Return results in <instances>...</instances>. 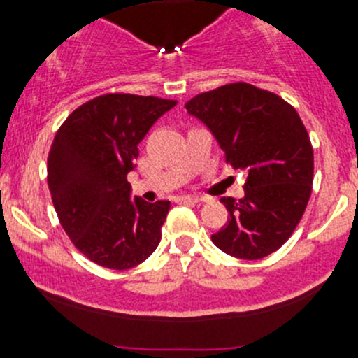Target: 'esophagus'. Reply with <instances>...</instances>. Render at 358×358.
I'll list each match as a JSON object with an SVG mask.
<instances>
[{"instance_id": "esophagus-1", "label": "esophagus", "mask_w": 358, "mask_h": 358, "mask_svg": "<svg viewBox=\"0 0 358 358\" xmlns=\"http://www.w3.org/2000/svg\"><path fill=\"white\" fill-rule=\"evenodd\" d=\"M180 201H182V202H192V204H199V202H202L201 197H196V196H182V197H180Z\"/></svg>"}]
</instances>
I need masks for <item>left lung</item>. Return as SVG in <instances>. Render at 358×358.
I'll return each instance as SVG.
<instances>
[{"label":"left lung","instance_id":"left-lung-1","mask_svg":"<svg viewBox=\"0 0 358 358\" xmlns=\"http://www.w3.org/2000/svg\"><path fill=\"white\" fill-rule=\"evenodd\" d=\"M185 109L211 131L225 162L248 173L244 197H222L230 216L211 236L215 246L241 259L277 251L294 232L312 194L313 150L298 112L248 83L201 93Z\"/></svg>","mask_w":358,"mask_h":358}]
</instances>
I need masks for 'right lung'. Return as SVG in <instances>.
<instances>
[{
    "label": "right lung",
    "instance_id": "obj_1",
    "mask_svg": "<svg viewBox=\"0 0 358 358\" xmlns=\"http://www.w3.org/2000/svg\"><path fill=\"white\" fill-rule=\"evenodd\" d=\"M176 106L157 96L110 95L83 103L57 131L48 156V187L60 225L93 263L128 270L159 246L169 201L131 199L126 176L138 143Z\"/></svg>",
    "mask_w": 358,
    "mask_h": 358
}]
</instances>
